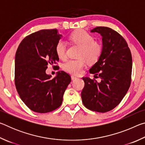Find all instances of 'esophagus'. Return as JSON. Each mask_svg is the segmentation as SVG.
Here are the masks:
<instances>
[{"mask_svg": "<svg viewBox=\"0 0 145 145\" xmlns=\"http://www.w3.org/2000/svg\"><path fill=\"white\" fill-rule=\"evenodd\" d=\"M71 78H72V80H75V79H77V78H78V77H75V76H73V75H72V77H71Z\"/></svg>", "mask_w": 145, "mask_h": 145, "instance_id": "obj_1", "label": "esophagus"}]
</instances>
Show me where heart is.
I'll return each instance as SVG.
<instances>
[{"label":"heart","mask_w":145,"mask_h":145,"mask_svg":"<svg viewBox=\"0 0 145 145\" xmlns=\"http://www.w3.org/2000/svg\"><path fill=\"white\" fill-rule=\"evenodd\" d=\"M70 39L76 45L80 46L81 50L77 59H70L63 64V70L73 75H78L82 73L83 68L88 61L89 64L97 63L103 51L102 44L95 41L94 36L84 30H78L70 35ZM56 53L57 57L65 59L67 57V44L63 40L57 41L56 45Z\"/></svg>","instance_id":"heart-1"}]
</instances>
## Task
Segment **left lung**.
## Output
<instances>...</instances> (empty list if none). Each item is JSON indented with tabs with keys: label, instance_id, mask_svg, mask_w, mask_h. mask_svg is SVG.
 <instances>
[{
	"label": "left lung",
	"instance_id": "obj_1",
	"mask_svg": "<svg viewBox=\"0 0 145 145\" xmlns=\"http://www.w3.org/2000/svg\"><path fill=\"white\" fill-rule=\"evenodd\" d=\"M102 36L103 51L89 72L100 78L83 77L82 103L88 109L99 112L111 111L128 91L131 82L132 60L131 50L121 35L109 27H97L91 31Z\"/></svg>",
	"mask_w": 145,
	"mask_h": 145
}]
</instances>
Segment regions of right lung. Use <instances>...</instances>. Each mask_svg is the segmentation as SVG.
I'll return each mask as SVG.
<instances>
[{"instance_id":"add662e5","label":"right lung","mask_w":145,"mask_h":145,"mask_svg":"<svg viewBox=\"0 0 145 145\" xmlns=\"http://www.w3.org/2000/svg\"><path fill=\"white\" fill-rule=\"evenodd\" d=\"M61 36L55 29L35 32L26 36L16 50V89L24 104L36 112L46 113L59 107L71 82L70 75L64 71L53 78L45 72L48 64L59 61L55 48Z\"/></svg>"}]
</instances>
